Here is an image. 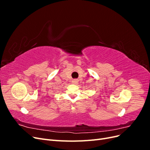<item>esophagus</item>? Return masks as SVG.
<instances>
[{
  "label": "esophagus",
  "mask_w": 150,
  "mask_h": 150,
  "mask_svg": "<svg viewBox=\"0 0 150 150\" xmlns=\"http://www.w3.org/2000/svg\"><path fill=\"white\" fill-rule=\"evenodd\" d=\"M78 83V81L77 79H73L72 81V83L74 84H77Z\"/></svg>",
  "instance_id": "obj_1"
}]
</instances>
